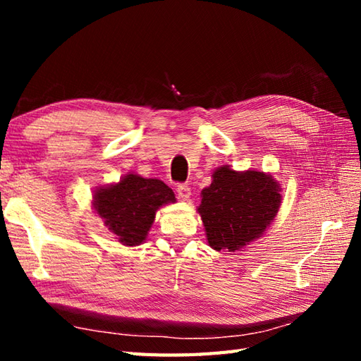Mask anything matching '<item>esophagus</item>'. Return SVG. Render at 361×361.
Instances as JSON below:
<instances>
[{
    "instance_id": "obj_1",
    "label": "esophagus",
    "mask_w": 361,
    "mask_h": 361,
    "mask_svg": "<svg viewBox=\"0 0 361 361\" xmlns=\"http://www.w3.org/2000/svg\"><path fill=\"white\" fill-rule=\"evenodd\" d=\"M176 194H178L181 200H188V198L190 197V188L188 185H185V183H180V185L176 186Z\"/></svg>"
}]
</instances>
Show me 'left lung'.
I'll list each match as a JSON object with an SVG mask.
<instances>
[{"instance_id": "obj_1", "label": "left lung", "mask_w": 361, "mask_h": 361, "mask_svg": "<svg viewBox=\"0 0 361 361\" xmlns=\"http://www.w3.org/2000/svg\"><path fill=\"white\" fill-rule=\"evenodd\" d=\"M279 190L273 176L264 172L217 169L211 186L202 190L198 208L209 247L235 251L262 235L278 214Z\"/></svg>"}]
</instances>
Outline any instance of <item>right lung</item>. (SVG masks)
Listing matches in <instances>:
<instances>
[{
    "instance_id": "obj_1",
    "label": "right lung",
    "mask_w": 361,
    "mask_h": 361,
    "mask_svg": "<svg viewBox=\"0 0 361 361\" xmlns=\"http://www.w3.org/2000/svg\"><path fill=\"white\" fill-rule=\"evenodd\" d=\"M93 198L110 233L122 245L135 247L145 240L158 208L175 202V194L161 180L128 173L118 185L96 190Z\"/></svg>"
}]
</instances>
